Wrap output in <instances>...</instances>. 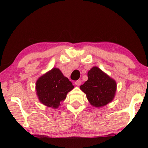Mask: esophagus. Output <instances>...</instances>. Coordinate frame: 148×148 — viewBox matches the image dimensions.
I'll return each instance as SVG.
<instances>
[{"label":"esophagus","instance_id":"obj_1","mask_svg":"<svg viewBox=\"0 0 148 148\" xmlns=\"http://www.w3.org/2000/svg\"><path fill=\"white\" fill-rule=\"evenodd\" d=\"M81 80H77V81H75V84L76 85V86H80L81 85Z\"/></svg>","mask_w":148,"mask_h":148}]
</instances>
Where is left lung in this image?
<instances>
[{
  "label": "left lung",
  "mask_w": 148,
  "mask_h": 148,
  "mask_svg": "<svg viewBox=\"0 0 148 148\" xmlns=\"http://www.w3.org/2000/svg\"><path fill=\"white\" fill-rule=\"evenodd\" d=\"M88 79L80 86L90 104L95 107L105 106L113 100L116 89L114 79L94 66L88 73Z\"/></svg>",
  "instance_id": "obj_1"
}]
</instances>
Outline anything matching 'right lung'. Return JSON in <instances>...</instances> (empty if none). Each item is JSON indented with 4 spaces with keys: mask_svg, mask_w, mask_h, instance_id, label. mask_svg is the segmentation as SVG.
I'll list each match as a JSON object with an SVG mask.
<instances>
[{
    "mask_svg": "<svg viewBox=\"0 0 148 148\" xmlns=\"http://www.w3.org/2000/svg\"><path fill=\"white\" fill-rule=\"evenodd\" d=\"M74 86L58 69L54 68L38 79L36 84L40 102L48 107L56 108L60 102Z\"/></svg>",
    "mask_w": 148,
    "mask_h": 148,
    "instance_id": "add662e5",
    "label": "right lung"
}]
</instances>
